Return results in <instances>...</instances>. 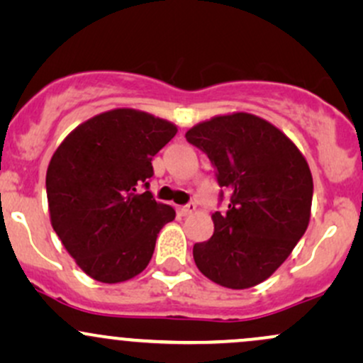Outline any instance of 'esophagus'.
Listing matches in <instances>:
<instances>
[{
	"label": "esophagus",
	"instance_id": "esophagus-1",
	"mask_svg": "<svg viewBox=\"0 0 363 363\" xmlns=\"http://www.w3.org/2000/svg\"><path fill=\"white\" fill-rule=\"evenodd\" d=\"M194 210H196V205H194V203H189V205H186V206H177V213H179V215H182V216L191 215V213H193Z\"/></svg>",
	"mask_w": 363,
	"mask_h": 363
}]
</instances>
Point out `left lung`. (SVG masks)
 <instances>
[{"mask_svg":"<svg viewBox=\"0 0 363 363\" xmlns=\"http://www.w3.org/2000/svg\"><path fill=\"white\" fill-rule=\"evenodd\" d=\"M186 140L206 153L218 186L230 194L228 206L211 215L213 235L194 244L196 266L227 289H251L306 234L314 189L307 160L280 129L247 112L196 124Z\"/></svg>","mask_w":363,"mask_h":363,"instance_id":"obj_1","label":"left lung"}]
</instances>
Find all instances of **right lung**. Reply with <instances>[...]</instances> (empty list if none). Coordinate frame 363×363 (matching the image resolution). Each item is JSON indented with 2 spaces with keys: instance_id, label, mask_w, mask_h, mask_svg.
Segmentation results:
<instances>
[{
  "instance_id": "right-lung-1",
  "label": "right lung",
  "mask_w": 363,
  "mask_h": 363,
  "mask_svg": "<svg viewBox=\"0 0 363 363\" xmlns=\"http://www.w3.org/2000/svg\"><path fill=\"white\" fill-rule=\"evenodd\" d=\"M176 133L147 112L112 109L74 128L54 152L45 176L52 228L94 280L140 274L160 228L176 218L148 191L152 158Z\"/></svg>"
}]
</instances>
